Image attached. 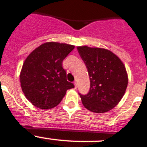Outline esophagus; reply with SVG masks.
<instances>
[{
    "label": "esophagus",
    "mask_w": 147,
    "mask_h": 147,
    "mask_svg": "<svg viewBox=\"0 0 147 147\" xmlns=\"http://www.w3.org/2000/svg\"><path fill=\"white\" fill-rule=\"evenodd\" d=\"M74 85H75V88H78V85H77V82L76 81L74 82Z\"/></svg>",
    "instance_id": "obj_1"
}]
</instances>
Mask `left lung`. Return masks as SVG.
Instances as JSON below:
<instances>
[{
  "instance_id": "8db88e82",
  "label": "left lung",
  "mask_w": 147,
  "mask_h": 147,
  "mask_svg": "<svg viewBox=\"0 0 147 147\" xmlns=\"http://www.w3.org/2000/svg\"><path fill=\"white\" fill-rule=\"evenodd\" d=\"M90 78L87 94L79 93L83 106L95 113H104L120 102L127 86L125 67L109 50L99 48H77Z\"/></svg>"
}]
</instances>
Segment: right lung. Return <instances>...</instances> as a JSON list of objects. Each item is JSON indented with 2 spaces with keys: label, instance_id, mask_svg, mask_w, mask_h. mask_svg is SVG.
Returning <instances> with one entry per match:
<instances>
[{
  "label": "right lung",
  "instance_id": "right-lung-1",
  "mask_svg": "<svg viewBox=\"0 0 147 147\" xmlns=\"http://www.w3.org/2000/svg\"><path fill=\"white\" fill-rule=\"evenodd\" d=\"M75 46L49 42L29 55L20 73L22 90L34 106L42 109L57 107L73 83L67 80L62 61Z\"/></svg>",
  "mask_w": 147,
  "mask_h": 147
}]
</instances>
